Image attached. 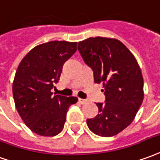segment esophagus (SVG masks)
I'll return each mask as SVG.
<instances>
[{
	"mask_svg": "<svg viewBox=\"0 0 160 160\" xmlns=\"http://www.w3.org/2000/svg\"><path fill=\"white\" fill-rule=\"evenodd\" d=\"M79 102L80 104H86L88 102V100L87 99H79Z\"/></svg>",
	"mask_w": 160,
	"mask_h": 160,
	"instance_id": "obj_1",
	"label": "esophagus"
}]
</instances>
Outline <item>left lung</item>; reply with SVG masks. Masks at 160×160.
<instances>
[{
	"label": "left lung",
	"instance_id": "left-lung-1",
	"mask_svg": "<svg viewBox=\"0 0 160 160\" xmlns=\"http://www.w3.org/2000/svg\"><path fill=\"white\" fill-rule=\"evenodd\" d=\"M85 63L93 72L95 83L103 85L106 101L96 103L99 112L87 119L88 128L101 137H112L133 121L144 99V81L133 54L121 41L88 38L78 43Z\"/></svg>",
	"mask_w": 160,
	"mask_h": 160
}]
</instances>
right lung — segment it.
Segmentation results:
<instances>
[{
    "label": "right lung",
    "instance_id": "obj_1",
    "mask_svg": "<svg viewBox=\"0 0 160 160\" xmlns=\"http://www.w3.org/2000/svg\"><path fill=\"white\" fill-rule=\"evenodd\" d=\"M77 50V42L49 41L33 48L18 67L13 96L19 114L30 130L52 137L63 130L68 107L76 97L53 96L63 65Z\"/></svg>",
    "mask_w": 160,
    "mask_h": 160
}]
</instances>
